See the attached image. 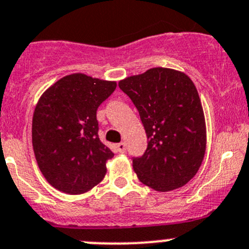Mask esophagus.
<instances>
[{
  "label": "esophagus",
  "mask_w": 249,
  "mask_h": 249,
  "mask_svg": "<svg viewBox=\"0 0 249 249\" xmlns=\"http://www.w3.org/2000/svg\"><path fill=\"white\" fill-rule=\"evenodd\" d=\"M117 150H118V152L123 153V152H125V150H126V146H125L124 142H119V143H117Z\"/></svg>",
  "instance_id": "obj_1"
}]
</instances>
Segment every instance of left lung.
<instances>
[{
    "instance_id": "obj_1",
    "label": "left lung",
    "mask_w": 249,
    "mask_h": 249,
    "mask_svg": "<svg viewBox=\"0 0 249 249\" xmlns=\"http://www.w3.org/2000/svg\"><path fill=\"white\" fill-rule=\"evenodd\" d=\"M119 87L139 110L147 148L132 159L136 176L157 192L187 184L201 166L206 127L198 90L185 73L150 69L122 80Z\"/></svg>"
}]
</instances>
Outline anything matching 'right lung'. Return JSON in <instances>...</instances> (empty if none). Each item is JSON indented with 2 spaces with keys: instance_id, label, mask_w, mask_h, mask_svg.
<instances>
[{
  "instance_id": "obj_1",
  "label": "right lung",
  "mask_w": 249,
  "mask_h": 249,
  "mask_svg": "<svg viewBox=\"0 0 249 249\" xmlns=\"http://www.w3.org/2000/svg\"><path fill=\"white\" fill-rule=\"evenodd\" d=\"M117 82L72 73L49 87L33 115L32 141L45 179L60 192L82 194L102 182L114 156L98 136L97 109Z\"/></svg>"
}]
</instances>
